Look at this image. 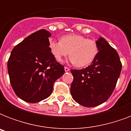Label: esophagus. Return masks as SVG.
Here are the masks:
<instances>
[{"instance_id":"1","label":"esophagus","mask_w":131,"mask_h":131,"mask_svg":"<svg viewBox=\"0 0 131 131\" xmlns=\"http://www.w3.org/2000/svg\"><path fill=\"white\" fill-rule=\"evenodd\" d=\"M64 71H65V72L69 71H70V69H69V68L67 67H64Z\"/></svg>"}]
</instances>
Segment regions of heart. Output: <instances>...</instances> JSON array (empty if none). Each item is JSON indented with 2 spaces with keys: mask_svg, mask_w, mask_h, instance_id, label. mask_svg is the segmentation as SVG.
Instances as JSON below:
<instances>
[{
  "mask_svg": "<svg viewBox=\"0 0 131 131\" xmlns=\"http://www.w3.org/2000/svg\"><path fill=\"white\" fill-rule=\"evenodd\" d=\"M49 48L56 60L63 61L69 51V60L79 67H86L91 63L98 53L96 42L80 35L71 34L62 36L59 41L50 40Z\"/></svg>",
  "mask_w": 131,
  "mask_h": 131,
  "instance_id": "1",
  "label": "heart"
}]
</instances>
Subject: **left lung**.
Segmentation results:
<instances>
[{
	"label": "left lung",
	"mask_w": 131,
	"mask_h": 131,
	"mask_svg": "<svg viewBox=\"0 0 131 131\" xmlns=\"http://www.w3.org/2000/svg\"><path fill=\"white\" fill-rule=\"evenodd\" d=\"M99 52L92 64L83 69H71V94L78 103L92 107L107 101L120 77L122 63L118 52L104 38L96 41Z\"/></svg>",
	"instance_id": "obj_1"
}]
</instances>
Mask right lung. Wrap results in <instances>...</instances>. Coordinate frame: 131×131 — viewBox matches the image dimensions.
<instances>
[{
	"label": "right lung",
	"instance_id": "right-lung-1",
	"mask_svg": "<svg viewBox=\"0 0 131 131\" xmlns=\"http://www.w3.org/2000/svg\"><path fill=\"white\" fill-rule=\"evenodd\" d=\"M51 33L42 29L17 44L7 64L9 80L15 94L28 103H35L51 95L56 80L64 73L49 48Z\"/></svg>",
	"mask_w": 131,
	"mask_h": 131
}]
</instances>
